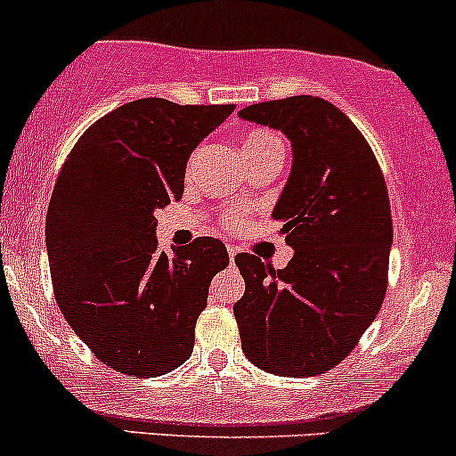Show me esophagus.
Masks as SVG:
<instances>
[{
	"mask_svg": "<svg viewBox=\"0 0 456 456\" xmlns=\"http://www.w3.org/2000/svg\"><path fill=\"white\" fill-rule=\"evenodd\" d=\"M238 251H240V248H238V247H233V244H229V247H227V253H229V259H232V264L236 262V255H238Z\"/></svg>",
	"mask_w": 456,
	"mask_h": 456,
	"instance_id": "obj_1",
	"label": "esophagus"
}]
</instances>
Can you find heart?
Masks as SVG:
<instances>
[{
  "label": "heart",
  "mask_w": 456,
  "mask_h": 456,
  "mask_svg": "<svg viewBox=\"0 0 456 456\" xmlns=\"http://www.w3.org/2000/svg\"><path fill=\"white\" fill-rule=\"evenodd\" d=\"M270 147H281V144H279V140L274 138L270 132L255 129V132H251L247 138H244L242 151H244V155H251V153L266 151V149H270ZM240 220H242V216H240V214H233V216H229L227 223L232 224V227H236V224H240Z\"/></svg>",
  "instance_id": "obj_1"
}]
</instances>
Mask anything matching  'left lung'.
<instances>
[{
	"mask_svg": "<svg viewBox=\"0 0 456 456\" xmlns=\"http://www.w3.org/2000/svg\"><path fill=\"white\" fill-rule=\"evenodd\" d=\"M247 121L281 129L292 173L273 218L294 248L274 270L240 253L244 297L233 305L242 350L279 377H316L344 362L387 289L392 212L372 149L333 103L312 94L255 103Z\"/></svg>",
	"mask_w": 456,
	"mask_h": 456,
	"instance_id": "obj_1",
	"label": "left lung"
}]
</instances>
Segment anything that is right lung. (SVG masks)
I'll list each match as a JSON object with an SVG mask.
<instances>
[{
    "label": "right lung",
    "mask_w": 456,
    "mask_h": 456,
    "mask_svg": "<svg viewBox=\"0 0 456 456\" xmlns=\"http://www.w3.org/2000/svg\"><path fill=\"white\" fill-rule=\"evenodd\" d=\"M233 110L129 102L90 125L60 168L45 224L53 294L117 372L162 377L192 354L209 281L229 255L216 238L159 251L155 212L182 199L190 153Z\"/></svg>",
    "instance_id": "1"
}]
</instances>
